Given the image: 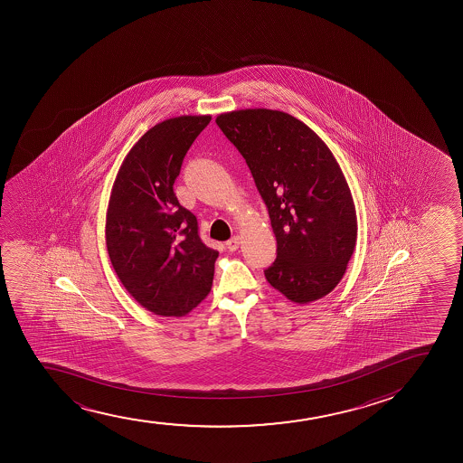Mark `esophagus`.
I'll return each mask as SVG.
<instances>
[{"label":"esophagus","instance_id":"34e87169","mask_svg":"<svg viewBox=\"0 0 463 463\" xmlns=\"http://www.w3.org/2000/svg\"><path fill=\"white\" fill-rule=\"evenodd\" d=\"M241 245V238L240 236H233L232 240L227 241V249H229L230 251H236L238 249H240Z\"/></svg>","mask_w":463,"mask_h":463}]
</instances>
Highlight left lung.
<instances>
[{
  "instance_id": "left-lung-1",
  "label": "left lung",
  "mask_w": 463,
  "mask_h": 463,
  "mask_svg": "<svg viewBox=\"0 0 463 463\" xmlns=\"http://www.w3.org/2000/svg\"><path fill=\"white\" fill-rule=\"evenodd\" d=\"M216 123L244 157L269 210L278 256L264 270L267 281L293 303L326 297L345 275L358 230L351 190L329 146L277 109L223 112Z\"/></svg>"
}]
</instances>
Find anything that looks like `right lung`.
I'll use <instances>...</instances> for the list:
<instances>
[{
  "label": "right lung",
  "instance_id": "obj_1",
  "mask_svg": "<svg viewBox=\"0 0 463 463\" xmlns=\"http://www.w3.org/2000/svg\"><path fill=\"white\" fill-rule=\"evenodd\" d=\"M212 116L157 123L118 168L107 212V247L128 293L160 317H184L212 290L219 253L203 244L197 219L175 192L186 151Z\"/></svg>",
  "mask_w": 463,
  "mask_h": 463
}]
</instances>
